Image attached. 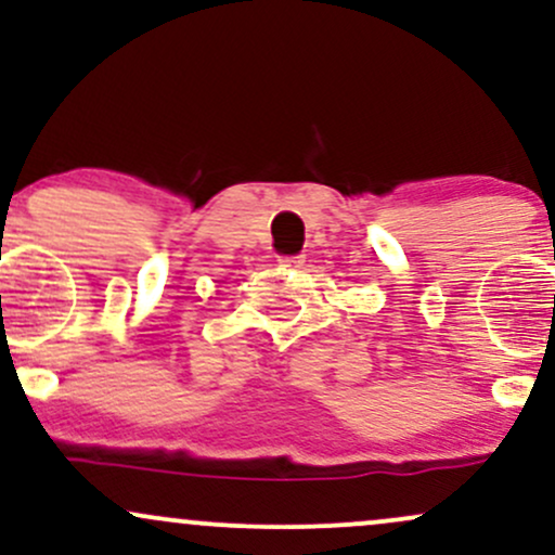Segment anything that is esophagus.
I'll return each mask as SVG.
<instances>
[{"label":"esophagus","instance_id":"obj_1","mask_svg":"<svg viewBox=\"0 0 555 555\" xmlns=\"http://www.w3.org/2000/svg\"><path fill=\"white\" fill-rule=\"evenodd\" d=\"M279 263H282L284 269H299V266H302V256H282Z\"/></svg>","mask_w":555,"mask_h":555}]
</instances>
